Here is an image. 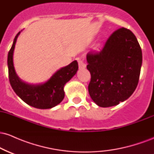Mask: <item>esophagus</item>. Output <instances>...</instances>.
Wrapping results in <instances>:
<instances>
[{"mask_svg": "<svg viewBox=\"0 0 154 154\" xmlns=\"http://www.w3.org/2000/svg\"><path fill=\"white\" fill-rule=\"evenodd\" d=\"M78 64L79 69H85L86 67V64L84 63V61H83V60L82 59L78 60Z\"/></svg>", "mask_w": 154, "mask_h": 154, "instance_id": "obj_1", "label": "esophagus"}]
</instances>
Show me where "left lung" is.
<instances>
[{
  "label": "left lung",
  "mask_w": 154,
  "mask_h": 154,
  "mask_svg": "<svg viewBox=\"0 0 154 154\" xmlns=\"http://www.w3.org/2000/svg\"><path fill=\"white\" fill-rule=\"evenodd\" d=\"M91 79L88 91L98 106L118 105L131 96L138 84L142 51L130 29L122 27L108 38L102 50L87 54Z\"/></svg>",
  "instance_id": "obj_1"
}]
</instances>
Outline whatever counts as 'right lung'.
<instances>
[{"instance_id":"1","label":"right lung","mask_w":154,"mask_h":154,"mask_svg":"<svg viewBox=\"0 0 154 154\" xmlns=\"http://www.w3.org/2000/svg\"><path fill=\"white\" fill-rule=\"evenodd\" d=\"M16 35L13 45L8 54V78L12 88L19 98L31 106L40 109H47L56 106L64 98L63 87L75 75L78 70V63L72 61L55 72L47 82L38 85H30L21 79L16 73L13 62V55L17 38Z\"/></svg>"}]
</instances>
